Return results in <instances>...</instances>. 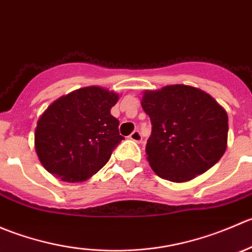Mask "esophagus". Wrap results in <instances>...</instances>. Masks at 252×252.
Segmentation results:
<instances>
[{
	"instance_id": "esophagus-1",
	"label": "esophagus",
	"mask_w": 252,
	"mask_h": 252,
	"mask_svg": "<svg viewBox=\"0 0 252 252\" xmlns=\"http://www.w3.org/2000/svg\"><path fill=\"white\" fill-rule=\"evenodd\" d=\"M129 139H130V140H133V141H135V142H141V140H142L141 133L139 130H134L133 133L129 135Z\"/></svg>"
}]
</instances>
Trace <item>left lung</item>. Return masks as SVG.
Here are the masks:
<instances>
[{
    "label": "left lung",
    "mask_w": 252,
    "mask_h": 252,
    "mask_svg": "<svg viewBox=\"0 0 252 252\" xmlns=\"http://www.w3.org/2000/svg\"><path fill=\"white\" fill-rule=\"evenodd\" d=\"M141 106L152 124L146 158L158 177L188 182L208 171L224 155L227 112L201 89L177 84L146 90Z\"/></svg>",
    "instance_id": "obj_1"
}]
</instances>
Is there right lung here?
<instances>
[{
  "label": "right lung",
  "mask_w": 252,
  "mask_h": 252,
  "mask_svg": "<svg viewBox=\"0 0 252 252\" xmlns=\"http://www.w3.org/2000/svg\"><path fill=\"white\" fill-rule=\"evenodd\" d=\"M118 98L107 89L88 86L48 106L35 129V150L48 173L63 182H84L107 163L124 139L111 114Z\"/></svg>",
  "instance_id": "1"
}]
</instances>
